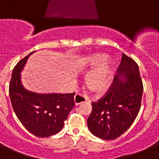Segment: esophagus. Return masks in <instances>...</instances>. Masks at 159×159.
<instances>
[{
	"label": "esophagus",
	"instance_id": "obj_1",
	"mask_svg": "<svg viewBox=\"0 0 159 159\" xmlns=\"http://www.w3.org/2000/svg\"><path fill=\"white\" fill-rule=\"evenodd\" d=\"M87 101V98L82 96L81 94H75L74 96V103L75 106H79L80 104Z\"/></svg>",
	"mask_w": 159,
	"mask_h": 159
}]
</instances>
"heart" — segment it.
I'll return each mask as SVG.
<instances>
[{
  "instance_id": "obj_1",
  "label": "heart",
  "mask_w": 159,
  "mask_h": 159,
  "mask_svg": "<svg viewBox=\"0 0 159 159\" xmlns=\"http://www.w3.org/2000/svg\"><path fill=\"white\" fill-rule=\"evenodd\" d=\"M102 53H93L82 57L78 62L79 70L89 71L84 78V84L89 91L103 93L109 87L112 77V63Z\"/></svg>"
}]
</instances>
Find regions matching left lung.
Instances as JSON below:
<instances>
[{"label":"left lung","instance_id":"left-lung-1","mask_svg":"<svg viewBox=\"0 0 159 159\" xmlns=\"http://www.w3.org/2000/svg\"><path fill=\"white\" fill-rule=\"evenodd\" d=\"M114 84L105 98L92 103L88 118L89 131L103 140H114L124 134L138 115L143 85L137 64L125 54Z\"/></svg>","mask_w":159,"mask_h":159}]
</instances>
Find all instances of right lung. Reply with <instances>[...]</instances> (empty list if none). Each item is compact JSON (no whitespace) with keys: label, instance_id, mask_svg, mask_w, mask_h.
Listing matches in <instances>:
<instances>
[{"label":"right lung","instance_id":"obj_1","mask_svg":"<svg viewBox=\"0 0 159 159\" xmlns=\"http://www.w3.org/2000/svg\"><path fill=\"white\" fill-rule=\"evenodd\" d=\"M18 61L12 72L9 93L14 113L27 131L38 137L57 134L75 106L73 93H38L22 82L21 72L32 53Z\"/></svg>","mask_w":159,"mask_h":159}]
</instances>
